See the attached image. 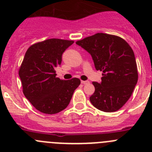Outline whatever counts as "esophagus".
Returning a JSON list of instances; mask_svg holds the SVG:
<instances>
[{"label": "esophagus", "mask_w": 152, "mask_h": 152, "mask_svg": "<svg viewBox=\"0 0 152 152\" xmlns=\"http://www.w3.org/2000/svg\"><path fill=\"white\" fill-rule=\"evenodd\" d=\"M89 83V80H81L82 84H88Z\"/></svg>", "instance_id": "obj_1"}]
</instances>
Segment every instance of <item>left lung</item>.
<instances>
[{"instance_id":"obj_1","label":"left lung","mask_w":152,"mask_h":152,"mask_svg":"<svg viewBox=\"0 0 152 152\" xmlns=\"http://www.w3.org/2000/svg\"><path fill=\"white\" fill-rule=\"evenodd\" d=\"M92 56L102 82H92L95 92L89 98L95 107L115 112L130 99L138 80L137 63L131 46L116 36L99 33L76 42Z\"/></svg>"}]
</instances>
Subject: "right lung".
I'll list each match as a JSON object with an SVG mask.
<instances>
[{
    "instance_id": "right-lung-1",
    "label": "right lung",
    "mask_w": 152,
    "mask_h": 152,
    "mask_svg": "<svg viewBox=\"0 0 152 152\" xmlns=\"http://www.w3.org/2000/svg\"><path fill=\"white\" fill-rule=\"evenodd\" d=\"M74 43L72 40L50 39L30 46L26 51L18 75L23 93L37 110L45 114H55L67 107L78 78L60 80L55 69L60 66L62 55Z\"/></svg>"
}]
</instances>
